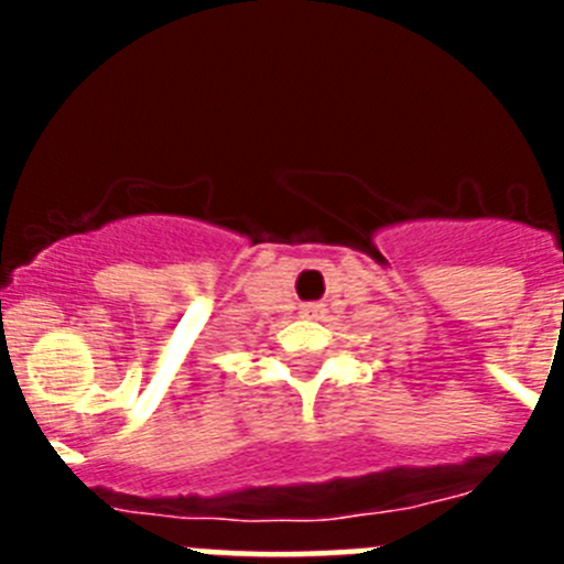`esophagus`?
Wrapping results in <instances>:
<instances>
[{"label": "esophagus", "instance_id": "esophagus-1", "mask_svg": "<svg viewBox=\"0 0 564 564\" xmlns=\"http://www.w3.org/2000/svg\"><path fill=\"white\" fill-rule=\"evenodd\" d=\"M299 311H302V316H305V318H316V316H322V313H325V305H318V302H311V305H302V307H299Z\"/></svg>", "mask_w": 564, "mask_h": 564}]
</instances>
